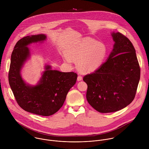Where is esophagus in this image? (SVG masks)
Returning <instances> with one entry per match:
<instances>
[{"instance_id":"34e87169","label":"esophagus","mask_w":149,"mask_h":149,"mask_svg":"<svg viewBox=\"0 0 149 149\" xmlns=\"http://www.w3.org/2000/svg\"><path fill=\"white\" fill-rule=\"evenodd\" d=\"M82 80H83V77H82L81 76H78V77H77V81H81Z\"/></svg>"}]
</instances>
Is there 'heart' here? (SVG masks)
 Returning a JSON list of instances; mask_svg holds the SVG:
<instances>
[{
	"label": "heart",
	"instance_id": "heart-1",
	"mask_svg": "<svg viewBox=\"0 0 149 149\" xmlns=\"http://www.w3.org/2000/svg\"><path fill=\"white\" fill-rule=\"evenodd\" d=\"M71 59L79 62L77 67L83 73H89L97 70L104 62L107 56V48L103 43L85 38L71 46L68 50ZM68 63L71 60L65 56Z\"/></svg>",
	"mask_w": 149,
	"mask_h": 149
}]
</instances>
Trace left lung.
Returning a JSON list of instances; mask_svg holds the SVG:
<instances>
[{
	"label": "left lung",
	"instance_id": "8db88e82",
	"mask_svg": "<svg viewBox=\"0 0 149 149\" xmlns=\"http://www.w3.org/2000/svg\"><path fill=\"white\" fill-rule=\"evenodd\" d=\"M114 44L106 61L83 80L88 103L101 113L119 111L134 100L140 80L135 50L126 37L111 33Z\"/></svg>",
	"mask_w": 149,
	"mask_h": 149
}]
</instances>
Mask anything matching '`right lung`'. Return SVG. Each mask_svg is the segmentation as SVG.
Listing matches in <instances>:
<instances>
[{
  "label": "right lung",
  "instance_id": "obj_1",
  "mask_svg": "<svg viewBox=\"0 0 149 149\" xmlns=\"http://www.w3.org/2000/svg\"><path fill=\"white\" fill-rule=\"evenodd\" d=\"M47 36L43 34L26 36L16 43L11 54L8 81L15 99L24 111L42 116H50L63 106L70 89L76 84L77 74L53 70L46 64L41 77L36 85L27 84L22 79L21 70L30 58L33 43H42Z\"/></svg>",
  "mask_w": 149,
  "mask_h": 149
}]
</instances>
